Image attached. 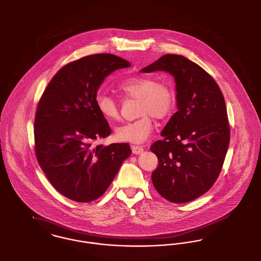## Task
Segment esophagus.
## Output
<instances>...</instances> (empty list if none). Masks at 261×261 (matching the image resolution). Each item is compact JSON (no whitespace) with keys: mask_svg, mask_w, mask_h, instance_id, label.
<instances>
[{"mask_svg":"<svg viewBox=\"0 0 261 261\" xmlns=\"http://www.w3.org/2000/svg\"><path fill=\"white\" fill-rule=\"evenodd\" d=\"M132 150L134 152V154H139L141 152H143V147L141 145H132Z\"/></svg>","mask_w":261,"mask_h":261,"instance_id":"obj_1","label":"esophagus"}]
</instances>
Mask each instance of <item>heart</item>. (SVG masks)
Returning a JSON list of instances; mask_svg holds the SVG:
<instances>
[{
    "instance_id": "1",
    "label": "heart",
    "mask_w": 261,
    "mask_h": 261,
    "mask_svg": "<svg viewBox=\"0 0 261 261\" xmlns=\"http://www.w3.org/2000/svg\"><path fill=\"white\" fill-rule=\"evenodd\" d=\"M119 89L124 96L140 100L139 114L142 117L118 126L115 136L121 141L142 143L150 137L153 129L151 116L163 119L172 112L176 104L173 87L165 82H157L152 76H135L122 81ZM96 105L105 119L117 121L120 118L119 104L113 97L98 94Z\"/></svg>"
}]
</instances>
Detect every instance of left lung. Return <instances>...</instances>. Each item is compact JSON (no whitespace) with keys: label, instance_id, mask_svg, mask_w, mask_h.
Here are the masks:
<instances>
[{"label":"left lung","instance_id":"1","mask_svg":"<svg viewBox=\"0 0 261 261\" xmlns=\"http://www.w3.org/2000/svg\"><path fill=\"white\" fill-rule=\"evenodd\" d=\"M154 71L173 76L178 111L150 147L158 158L151 180L166 200L187 203L208 191L222 170L229 143L226 103L211 75L182 55L165 54L140 70Z\"/></svg>","mask_w":261,"mask_h":261}]
</instances>
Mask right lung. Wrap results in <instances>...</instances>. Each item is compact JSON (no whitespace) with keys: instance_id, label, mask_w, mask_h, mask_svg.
Masks as SVG:
<instances>
[{"instance_id":"obj_1","label":"right lung","mask_w":261,"mask_h":261,"mask_svg":"<svg viewBox=\"0 0 261 261\" xmlns=\"http://www.w3.org/2000/svg\"><path fill=\"white\" fill-rule=\"evenodd\" d=\"M129 66L109 53L70 62L54 75L37 105L35 155L53 187L70 200L88 203L101 197L132 154L128 143L94 145L111 134L96 105L97 92L108 75Z\"/></svg>"}]
</instances>
